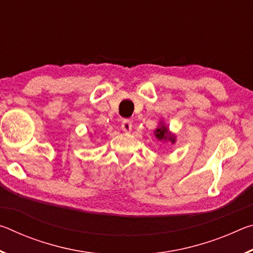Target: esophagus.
<instances>
[{"label":"esophagus","instance_id":"34e87169","mask_svg":"<svg viewBox=\"0 0 253 253\" xmlns=\"http://www.w3.org/2000/svg\"><path fill=\"white\" fill-rule=\"evenodd\" d=\"M132 125H131V121L130 119H124L122 123V129L125 132H129L131 130Z\"/></svg>","mask_w":253,"mask_h":253}]
</instances>
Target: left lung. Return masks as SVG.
<instances>
[{"label": "left lung", "instance_id": "8db88e82", "mask_svg": "<svg viewBox=\"0 0 253 253\" xmlns=\"http://www.w3.org/2000/svg\"><path fill=\"white\" fill-rule=\"evenodd\" d=\"M155 136L158 139H169L172 140V143H174V137H169V129L165 126H162L160 128H157L155 131Z\"/></svg>", "mask_w": 253, "mask_h": 253}]
</instances>
